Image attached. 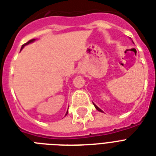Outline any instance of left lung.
Returning <instances> with one entry per match:
<instances>
[{
    "instance_id": "left-lung-1",
    "label": "left lung",
    "mask_w": 156,
    "mask_h": 156,
    "mask_svg": "<svg viewBox=\"0 0 156 156\" xmlns=\"http://www.w3.org/2000/svg\"><path fill=\"white\" fill-rule=\"evenodd\" d=\"M94 106H95V108H96V110H98L99 112H103V111L101 110V109H100V108H99L98 107L96 106V105H95V104H94Z\"/></svg>"
}]
</instances>
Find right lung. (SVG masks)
<instances>
[{"mask_svg": "<svg viewBox=\"0 0 156 156\" xmlns=\"http://www.w3.org/2000/svg\"><path fill=\"white\" fill-rule=\"evenodd\" d=\"M35 41V39H33V40H30V41H28V42H27V43L24 44H23V45H22V46H21V49H22V48H24V46H25V45H27V44H29L32 43V42H33V41ZM67 114H68V112H67V113H66V115H67Z\"/></svg>", "mask_w": 156, "mask_h": 156, "instance_id": "right-lung-1", "label": "right lung"}]
</instances>
